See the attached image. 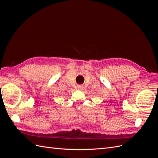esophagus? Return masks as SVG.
Instances as JSON below:
<instances>
[{"mask_svg":"<svg viewBox=\"0 0 158 158\" xmlns=\"http://www.w3.org/2000/svg\"><path fill=\"white\" fill-rule=\"evenodd\" d=\"M77 88H78L79 89H83V88H84V86H83L82 85H78Z\"/></svg>","mask_w":158,"mask_h":158,"instance_id":"34e87169","label":"esophagus"}]
</instances>
